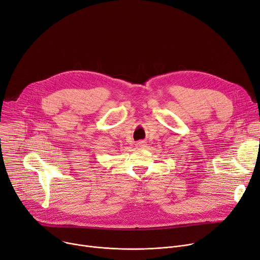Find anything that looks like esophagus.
Segmentation results:
<instances>
[{"label":"esophagus","instance_id":"1","mask_svg":"<svg viewBox=\"0 0 260 260\" xmlns=\"http://www.w3.org/2000/svg\"><path fill=\"white\" fill-rule=\"evenodd\" d=\"M136 146H137L138 148H143V147L145 146V141H143V140L138 141V142L136 143Z\"/></svg>","mask_w":260,"mask_h":260}]
</instances>
